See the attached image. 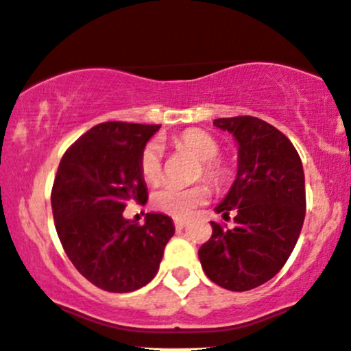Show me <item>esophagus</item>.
<instances>
[{
	"mask_svg": "<svg viewBox=\"0 0 351 351\" xmlns=\"http://www.w3.org/2000/svg\"><path fill=\"white\" fill-rule=\"evenodd\" d=\"M173 223H175L176 229H183V227L187 226V220H183V219H175V220H173Z\"/></svg>",
	"mask_w": 351,
	"mask_h": 351,
	"instance_id": "34e87169",
	"label": "esophagus"
}]
</instances>
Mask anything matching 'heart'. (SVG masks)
I'll return each instance as SVG.
<instances>
[{
  "instance_id": "heart-1",
  "label": "heart",
  "mask_w": 351,
  "mask_h": 351,
  "mask_svg": "<svg viewBox=\"0 0 351 351\" xmlns=\"http://www.w3.org/2000/svg\"><path fill=\"white\" fill-rule=\"evenodd\" d=\"M180 148L191 152L201 160L197 178H206L215 187H223L232 176L229 164L217 159L220 154V143L211 136L210 132L201 129H187L175 138ZM140 173L145 182L156 183L162 175V152L159 141L152 140L145 145L140 156ZM210 195V189L203 183L180 187V185H162L152 195V204L156 210L169 215L173 219H187L197 206L204 203Z\"/></svg>"
}]
</instances>
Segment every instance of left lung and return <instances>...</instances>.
I'll return each instance as SVG.
<instances>
[{
  "label": "left lung",
  "instance_id": "left-lung-1",
  "mask_svg": "<svg viewBox=\"0 0 351 351\" xmlns=\"http://www.w3.org/2000/svg\"><path fill=\"white\" fill-rule=\"evenodd\" d=\"M238 141V175L215 208L234 227L211 222L199 261L211 282L232 292L252 290L285 266L306 215L304 171L289 138L257 117L213 121Z\"/></svg>",
  "mask_w": 351,
  "mask_h": 351
}]
</instances>
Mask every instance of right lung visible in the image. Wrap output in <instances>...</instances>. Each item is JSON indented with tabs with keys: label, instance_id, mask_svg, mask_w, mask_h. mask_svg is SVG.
<instances>
[{
	"label": "right lung",
	"instance_id": "1",
	"mask_svg": "<svg viewBox=\"0 0 351 351\" xmlns=\"http://www.w3.org/2000/svg\"><path fill=\"white\" fill-rule=\"evenodd\" d=\"M160 125L103 122L78 138L53 178V222L69 261L101 290L124 293L147 285L175 234L168 215L124 219L128 203H147L140 156Z\"/></svg>",
	"mask_w": 351,
	"mask_h": 351
}]
</instances>
